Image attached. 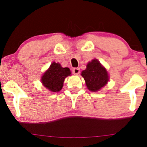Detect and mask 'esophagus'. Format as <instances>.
<instances>
[{
  "mask_svg": "<svg viewBox=\"0 0 147 147\" xmlns=\"http://www.w3.org/2000/svg\"><path fill=\"white\" fill-rule=\"evenodd\" d=\"M79 72H80V69L79 68H75L72 70V73H73L74 75H79Z\"/></svg>",
  "mask_w": 147,
  "mask_h": 147,
  "instance_id": "1",
  "label": "esophagus"
}]
</instances>
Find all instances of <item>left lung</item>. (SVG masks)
<instances>
[{
	"mask_svg": "<svg viewBox=\"0 0 147 147\" xmlns=\"http://www.w3.org/2000/svg\"><path fill=\"white\" fill-rule=\"evenodd\" d=\"M86 85L89 90L97 92L107 84L109 76L106 69L97 59L88 62L86 70L82 72Z\"/></svg>",
	"mask_w": 147,
	"mask_h": 147,
	"instance_id": "obj_1",
	"label": "left lung"
}]
</instances>
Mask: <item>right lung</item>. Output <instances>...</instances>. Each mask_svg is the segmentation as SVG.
<instances>
[{"label":"right lung","instance_id":"right-lung-1","mask_svg":"<svg viewBox=\"0 0 147 147\" xmlns=\"http://www.w3.org/2000/svg\"><path fill=\"white\" fill-rule=\"evenodd\" d=\"M71 75L68 68H63L60 63L53 62L42 75L41 81L43 86L51 92H59L62 89L65 78Z\"/></svg>","mask_w":147,"mask_h":147}]
</instances>
